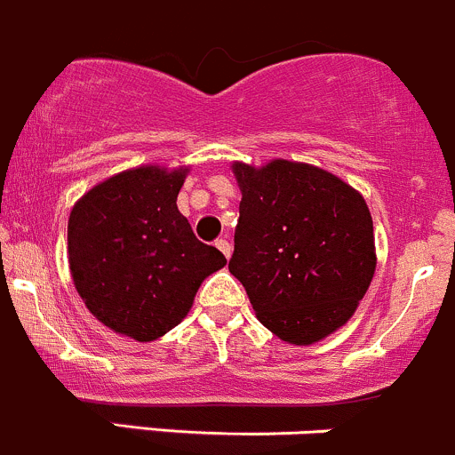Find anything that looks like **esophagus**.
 <instances>
[{
	"label": "esophagus",
	"mask_w": 455,
	"mask_h": 455,
	"mask_svg": "<svg viewBox=\"0 0 455 455\" xmlns=\"http://www.w3.org/2000/svg\"><path fill=\"white\" fill-rule=\"evenodd\" d=\"M214 245L223 251V256H226V259H229V254H232V245H229V241H226V238H219Z\"/></svg>",
	"instance_id": "obj_1"
}]
</instances>
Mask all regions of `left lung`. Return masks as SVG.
<instances>
[{"mask_svg":"<svg viewBox=\"0 0 455 455\" xmlns=\"http://www.w3.org/2000/svg\"><path fill=\"white\" fill-rule=\"evenodd\" d=\"M232 172L243 199L229 272L272 334L291 345L318 343L352 318L374 278L365 199L309 164L236 161Z\"/></svg>","mask_w":455,"mask_h":455,"instance_id":"obj_1","label":"left lung"}]
</instances>
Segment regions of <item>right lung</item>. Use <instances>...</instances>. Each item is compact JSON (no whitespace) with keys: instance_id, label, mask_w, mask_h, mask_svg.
<instances>
[{"instance_id":"1","label":"right lung","mask_w":455,"mask_h":455,"mask_svg":"<svg viewBox=\"0 0 455 455\" xmlns=\"http://www.w3.org/2000/svg\"><path fill=\"white\" fill-rule=\"evenodd\" d=\"M188 168L141 165L85 192L68 219L70 274L85 307L116 334L150 343L190 312L228 263L179 212Z\"/></svg>"}]
</instances>
